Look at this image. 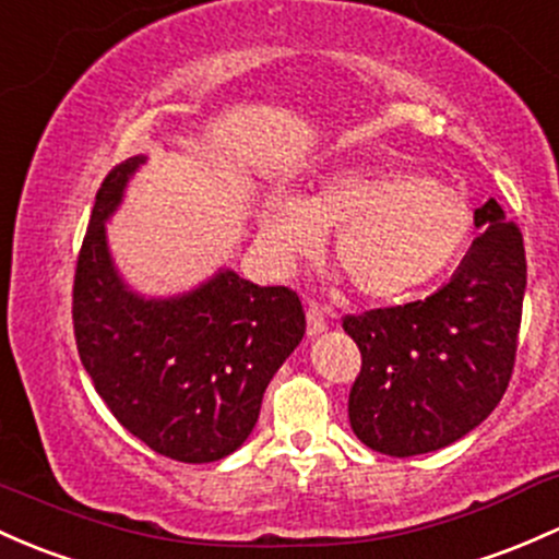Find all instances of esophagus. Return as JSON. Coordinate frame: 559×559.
I'll return each mask as SVG.
<instances>
[{"mask_svg":"<svg viewBox=\"0 0 559 559\" xmlns=\"http://www.w3.org/2000/svg\"><path fill=\"white\" fill-rule=\"evenodd\" d=\"M325 330H328V317L325 311H322V306L317 304L306 306V333H309V338H317V335H322Z\"/></svg>","mask_w":559,"mask_h":559,"instance_id":"esophagus-1","label":"esophagus"}]
</instances>
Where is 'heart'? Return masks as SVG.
<instances>
[{"label": "heart", "mask_w": 559, "mask_h": 559, "mask_svg": "<svg viewBox=\"0 0 559 559\" xmlns=\"http://www.w3.org/2000/svg\"><path fill=\"white\" fill-rule=\"evenodd\" d=\"M269 253L293 266L333 234L330 258L370 301L407 296L445 272L472 231L466 197L435 178L335 170L304 197H269L258 213Z\"/></svg>", "instance_id": "heart-1"}]
</instances>
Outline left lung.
<instances>
[{"mask_svg": "<svg viewBox=\"0 0 559 559\" xmlns=\"http://www.w3.org/2000/svg\"><path fill=\"white\" fill-rule=\"evenodd\" d=\"M479 237L424 301L346 317L362 352L349 394L354 435L411 459L453 445L493 413L509 386L525 298L522 234L490 197Z\"/></svg>", "mask_w": 559, "mask_h": 559, "instance_id": "1", "label": "left lung"}]
</instances>
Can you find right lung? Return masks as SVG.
<instances>
[{"mask_svg":"<svg viewBox=\"0 0 559 559\" xmlns=\"http://www.w3.org/2000/svg\"><path fill=\"white\" fill-rule=\"evenodd\" d=\"M146 154L122 162L95 197L74 277V335L95 392L119 424L173 461L210 464L250 437L263 392L306 333L287 287L221 266L173 296L138 293L106 224Z\"/></svg>","mask_w":559,"mask_h":559,"instance_id":"right-lung-1","label":"right lung"}]
</instances>
